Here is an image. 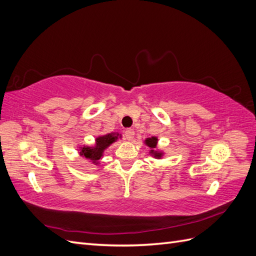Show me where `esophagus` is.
<instances>
[{
    "mask_svg": "<svg viewBox=\"0 0 256 256\" xmlns=\"http://www.w3.org/2000/svg\"><path fill=\"white\" fill-rule=\"evenodd\" d=\"M134 129H127L126 131H125V138H127L128 141H131L134 138Z\"/></svg>",
    "mask_w": 256,
    "mask_h": 256,
    "instance_id": "34e87169",
    "label": "esophagus"
}]
</instances>
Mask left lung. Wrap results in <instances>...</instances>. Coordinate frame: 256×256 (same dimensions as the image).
Listing matches in <instances>:
<instances>
[{"mask_svg":"<svg viewBox=\"0 0 256 256\" xmlns=\"http://www.w3.org/2000/svg\"><path fill=\"white\" fill-rule=\"evenodd\" d=\"M157 143H158V138H157V136H150V138H147L146 140H145V144H146L147 146H148V147H150V148H152L150 154H152V156H154V158H161V157H162V154H164V152L154 150V148H156V147H157Z\"/></svg>","mask_w":256,"mask_h":256,"instance_id":"left-lung-1","label":"left lung"}]
</instances>
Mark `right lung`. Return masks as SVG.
<instances>
[{
    "label": "right lung",
    "instance_id": "right-lung-1",
    "mask_svg": "<svg viewBox=\"0 0 256 256\" xmlns=\"http://www.w3.org/2000/svg\"><path fill=\"white\" fill-rule=\"evenodd\" d=\"M120 138V134L118 132H112V134H108L96 138V143L94 146H83L80 150V154L83 156L84 158H86L90 161H92V164H97L98 161L102 159L104 152L109 147L112 143L118 141V138Z\"/></svg>",
    "mask_w": 256,
    "mask_h": 256
}]
</instances>
